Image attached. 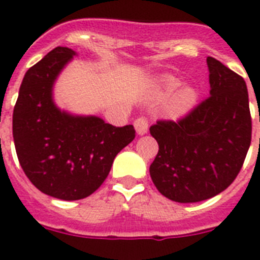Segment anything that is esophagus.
Listing matches in <instances>:
<instances>
[{
    "mask_svg": "<svg viewBox=\"0 0 260 260\" xmlns=\"http://www.w3.org/2000/svg\"><path fill=\"white\" fill-rule=\"evenodd\" d=\"M134 127L139 135H144L148 132V121L146 117H138L134 121Z\"/></svg>",
    "mask_w": 260,
    "mask_h": 260,
    "instance_id": "34e87169",
    "label": "esophagus"
}]
</instances>
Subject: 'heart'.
<instances>
[{"instance_id": "obj_1", "label": "heart", "mask_w": 260, "mask_h": 260, "mask_svg": "<svg viewBox=\"0 0 260 260\" xmlns=\"http://www.w3.org/2000/svg\"><path fill=\"white\" fill-rule=\"evenodd\" d=\"M181 86H182V82L180 79H177L172 75H167L158 82V95L161 98H169L180 89ZM197 98H198V93L191 87L181 89L172 100L171 112L173 114H183L189 112L197 103Z\"/></svg>"}]
</instances>
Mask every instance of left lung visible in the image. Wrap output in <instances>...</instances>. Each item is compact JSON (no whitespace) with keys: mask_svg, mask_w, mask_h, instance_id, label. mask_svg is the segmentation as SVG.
Listing matches in <instances>:
<instances>
[{"mask_svg":"<svg viewBox=\"0 0 260 260\" xmlns=\"http://www.w3.org/2000/svg\"><path fill=\"white\" fill-rule=\"evenodd\" d=\"M210 96L177 121L158 119L150 133L158 152L150 167L156 189L180 203L224 191L240 173L251 143V114L245 80L207 57Z\"/></svg>","mask_w":260,"mask_h":260,"instance_id":"8db88e82","label":"left lung"}]
</instances>
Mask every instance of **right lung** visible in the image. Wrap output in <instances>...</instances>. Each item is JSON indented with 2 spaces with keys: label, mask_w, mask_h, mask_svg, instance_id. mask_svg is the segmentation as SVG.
Wrapping results in <instances>:
<instances>
[{
  "label": "right lung",
  "mask_w": 260,
  "mask_h": 260,
  "mask_svg": "<svg viewBox=\"0 0 260 260\" xmlns=\"http://www.w3.org/2000/svg\"><path fill=\"white\" fill-rule=\"evenodd\" d=\"M74 50L57 47L27 70L14 107L18 160L32 185L62 201L95 192L114 157L135 138L133 125L105 123L95 116H71L54 105L52 89Z\"/></svg>",
  "instance_id": "right-lung-1"
}]
</instances>
